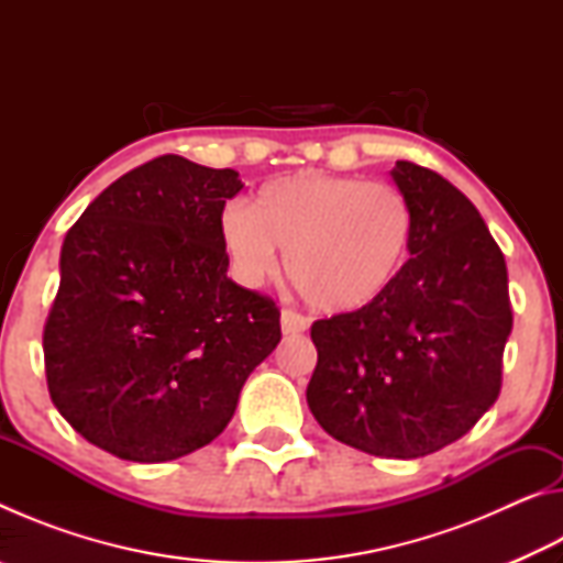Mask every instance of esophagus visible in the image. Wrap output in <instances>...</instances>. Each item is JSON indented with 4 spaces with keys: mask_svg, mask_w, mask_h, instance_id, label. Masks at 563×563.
<instances>
[{
    "mask_svg": "<svg viewBox=\"0 0 563 563\" xmlns=\"http://www.w3.org/2000/svg\"><path fill=\"white\" fill-rule=\"evenodd\" d=\"M310 325V320L300 316V312H295L290 308H285L280 312V328H283V335H298V332H305Z\"/></svg>",
    "mask_w": 563,
    "mask_h": 563,
    "instance_id": "esophagus-1",
    "label": "esophagus"
}]
</instances>
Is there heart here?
Returning <instances> with one entry per match:
<instances>
[{"instance_id": "heart-1", "label": "heart", "mask_w": 563, "mask_h": 563, "mask_svg": "<svg viewBox=\"0 0 563 563\" xmlns=\"http://www.w3.org/2000/svg\"><path fill=\"white\" fill-rule=\"evenodd\" d=\"M415 241V213L389 184L298 170L268 180L251 206L221 216V243L235 278L261 285L285 268L322 312H355L393 288Z\"/></svg>"}]
</instances>
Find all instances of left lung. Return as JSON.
<instances>
[{"label": "left lung", "instance_id": "left-lung-1", "mask_svg": "<svg viewBox=\"0 0 563 563\" xmlns=\"http://www.w3.org/2000/svg\"><path fill=\"white\" fill-rule=\"evenodd\" d=\"M415 241L383 298L312 322L308 407L338 442L417 460L464 437L497 402L511 332L507 263L460 188L397 161Z\"/></svg>", "mask_w": 563, "mask_h": 563}]
</instances>
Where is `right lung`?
I'll return each mask as SVG.
<instances>
[{
    "mask_svg": "<svg viewBox=\"0 0 563 563\" xmlns=\"http://www.w3.org/2000/svg\"><path fill=\"white\" fill-rule=\"evenodd\" d=\"M238 170L158 156L93 198L62 245L44 325L54 407L129 462H170L225 430L280 310L228 278L221 216Z\"/></svg>",
    "mask_w": 563,
    "mask_h": 563,
    "instance_id": "right-lung-1",
    "label": "right lung"
}]
</instances>
